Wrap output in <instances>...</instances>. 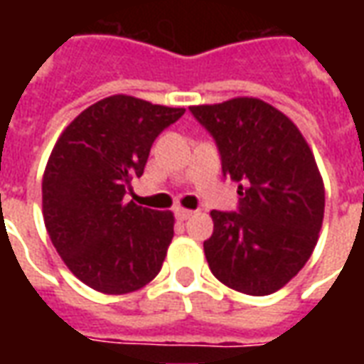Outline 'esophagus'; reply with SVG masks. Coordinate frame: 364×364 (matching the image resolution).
Masks as SVG:
<instances>
[{"label": "esophagus", "mask_w": 364, "mask_h": 364, "mask_svg": "<svg viewBox=\"0 0 364 364\" xmlns=\"http://www.w3.org/2000/svg\"><path fill=\"white\" fill-rule=\"evenodd\" d=\"M175 216L179 218V220H187V218H191L193 216V210H187V208H175Z\"/></svg>", "instance_id": "esophagus-1"}]
</instances>
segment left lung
<instances>
[{"label":"left lung","instance_id":"1","mask_svg":"<svg viewBox=\"0 0 364 364\" xmlns=\"http://www.w3.org/2000/svg\"><path fill=\"white\" fill-rule=\"evenodd\" d=\"M189 111L214 138L224 177L240 183L236 213H210L208 267L237 292L273 294L304 267L320 234L326 193L312 150L296 124L261 99Z\"/></svg>","mask_w":364,"mask_h":364}]
</instances>
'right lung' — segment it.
<instances>
[{
  "label": "right lung",
  "mask_w": 364,
  "mask_h": 364,
  "mask_svg": "<svg viewBox=\"0 0 364 364\" xmlns=\"http://www.w3.org/2000/svg\"><path fill=\"white\" fill-rule=\"evenodd\" d=\"M185 109L130 95L97 101L54 146L43 177V216L68 269L93 290L127 294L159 273L173 214L127 200L150 148Z\"/></svg>",
  "instance_id": "add662e5"
}]
</instances>
